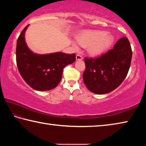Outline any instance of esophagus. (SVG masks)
<instances>
[{
    "label": "esophagus",
    "instance_id": "esophagus-1",
    "mask_svg": "<svg viewBox=\"0 0 146 146\" xmlns=\"http://www.w3.org/2000/svg\"><path fill=\"white\" fill-rule=\"evenodd\" d=\"M82 59H83V58L81 55H76V60H82Z\"/></svg>",
    "mask_w": 146,
    "mask_h": 146
}]
</instances>
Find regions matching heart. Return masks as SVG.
<instances>
[{
  "instance_id": "heart-1",
  "label": "heart",
  "mask_w": 146,
  "mask_h": 146,
  "mask_svg": "<svg viewBox=\"0 0 146 146\" xmlns=\"http://www.w3.org/2000/svg\"><path fill=\"white\" fill-rule=\"evenodd\" d=\"M76 41L72 45L76 50L79 49L78 44L82 47H88V52L91 56L102 55L111 46L114 36L111 34L98 30H86L80 32L76 36Z\"/></svg>"
}]
</instances>
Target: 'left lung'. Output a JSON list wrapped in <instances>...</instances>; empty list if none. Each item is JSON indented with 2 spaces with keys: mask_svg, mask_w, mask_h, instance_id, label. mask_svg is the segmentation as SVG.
Segmentation results:
<instances>
[{
  "mask_svg": "<svg viewBox=\"0 0 146 146\" xmlns=\"http://www.w3.org/2000/svg\"><path fill=\"white\" fill-rule=\"evenodd\" d=\"M132 58L127 37L119 39L114 48L100 57L84 59L83 80L89 90L102 95L118 88L126 77Z\"/></svg>",
  "mask_w": 146,
  "mask_h": 146,
  "instance_id": "8db88e82",
  "label": "left lung"
}]
</instances>
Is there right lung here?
Returning <instances> with one entry per match:
<instances>
[{
    "instance_id": "right-lung-1",
    "label": "right lung",
    "mask_w": 146,
    "mask_h": 146,
    "mask_svg": "<svg viewBox=\"0 0 146 146\" xmlns=\"http://www.w3.org/2000/svg\"><path fill=\"white\" fill-rule=\"evenodd\" d=\"M28 26L21 32L17 42L16 60L20 74L34 90H52L60 82L64 68L75 61V54L34 53L28 48L25 40V33Z\"/></svg>"
}]
</instances>
